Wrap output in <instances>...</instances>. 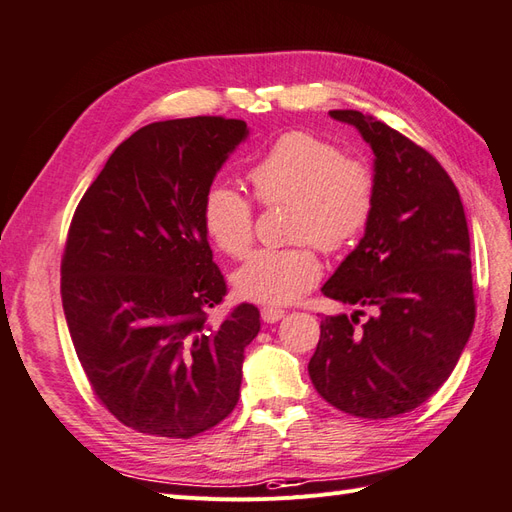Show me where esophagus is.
Here are the masks:
<instances>
[{"label": "esophagus", "instance_id": "34e87169", "mask_svg": "<svg viewBox=\"0 0 512 512\" xmlns=\"http://www.w3.org/2000/svg\"><path fill=\"white\" fill-rule=\"evenodd\" d=\"M285 316V312L283 310H279V307H264V310H261V320H264V323H277V320H281Z\"/></svg>", "mask_w": 512, "mask_h": 512}]
</instances>
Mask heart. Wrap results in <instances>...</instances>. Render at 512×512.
<instances>
[{"mask_svg": "<svg viewBox=\"0 0 512 512\" xmlns=\"http://www.w3.org/2000/svg\"><path fill=\"white\" fill-rule=\"evenodd\" d=\"M264 205H290V248H261L235 270L233 288L246 301L285 305L320 279L325 253L360 240L373 216L375 178L368 165L316 135H281L248 172ZM202 227L222 253L242 257L253 244V202L227 183H213L200 209Z\"/></svg>", "mask_w": 512, "mask_h": 512, "instance_id": "b5f03b06", "label": "heart"}]
</instances>
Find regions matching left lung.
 Segmentation results:
<instances>
[{
  "label": "left lung",
  "instance_id": "8db88e82",
  "mask_svg": "<svg viewBox=\"0 0 512 512\" xmlns=\"http://www.w3.org/2000/svg\"><path fill=\"white\" fill-rule=\"evenodd\" d=\"M371 146L375 205L364 237L323 285L355 305L325 316L312 384L362 419L412 412L445 384L473 331L469 229L458 189L430 152L360 111H329ZM369 318L360 321L363 310Z\"/></svg>",
  "mask_w": 512,
  "mask_h": 512
}]
</instances>
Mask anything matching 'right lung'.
I'll use <instances>...</instances> for the list:
<instances>
[{
  "mask_svg": "<svg viewBox=\"0 0 512 512\" xmlns=\"http://www.w3.org/2000/svg\"><path fill=\"white\" fill-rule=\"evenodd\" d=\"M246 122L187 117L139 128L78 202L61 264L63 312L95 397L150 436L192 438L227 419L259 310H207L227 283L200 209Z\"/></svg>",
  "mask_w": 512,
  "mask_h": 512,
  "instance_id": "right-lung-1",
  "label": "right lung"
}]
</instances>
